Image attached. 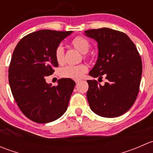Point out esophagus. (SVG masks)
I'll return each instance as SVG.
<instances>
[{
  "mask_svg": "<svg viewBox=\"0 0 153 153\" xmlns=\"http://www.w3.org/2000/svg\"><path fill=\"white\" fill-rule=\"evenodd\" d=\"M78 82H80V80H75V83H78Z\"/></svg>",
  "mask_w": 153,
  "mask_h": 153,
  "instance_id": "esophagus-1",
  "label": "esophagus"
}]
</instances>
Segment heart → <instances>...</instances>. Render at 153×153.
I'll list each match as a JSON object with an SVG mask.
<instances>
[{
	"label": "heart",
	"instance_id": "b5f03b06",
	"mask_svg": "<svg viewBox=\"0 0 153 153\" xmlns=\"http://www.w3.org/2000/svg\"><path fill=\"white\" fill-rule=\"evenodd\" d=\"M71 45L76 50L82 54V58L87 59L89 55L87 52L91 48V44L88 39L83 36H77L71 42ZM55 58L58 64H62L64 62V50L61 46H58L55 51ZM87 70L86 66L81 64L75 66H65L60 69L59 75L61 78L69 79L78 80L82 78Z\"/></svg>",
	"mask_w": 153,
	"mask_h": 153
}]
</instances>
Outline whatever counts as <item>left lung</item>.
<instances>
[{
	"mask_svg": "<svg viewBox=\"0 0 153 153\" xmlns=\"http://www.w3.org/2000/svg\"><path fill=\"white\" fill-rule=\"evenodd\" d=\"M98 42V58L89 75L106 76L104 86L88 80L86 97L91 109L105 118H115L127 112L139 92L142 61L135 44L122 32L109 28L85 31Z\"/></svg>",
	"mask_w": 153,
	"mask_h": 153,
	"instance_id": "left-lung-1",
	"label": "left lung"
}]
</instances>
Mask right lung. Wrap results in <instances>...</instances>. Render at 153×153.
I'll list each match as a JSON object with an SVG mask.
<instances>
[{
    "label": "right lung",
    "mask_w": 153,
    "mask_h": 153,
    "mask_svg": "<svg viewBox=\"0 0 153 153\" xmlns=\"http://www.w3.org/2000/svg\"><path fill=\"white\" fill-rule=\"evenodd\" d=\"M72 31L43 30L24 36L14 49L9 67V82L15 102L31 121L40 124L55 121L66 112L75 82L58 80L57 86L46 82L58 67L55 51Z\"/></svg>",
    "instance_id": "add662e5"
}]
</instances>
